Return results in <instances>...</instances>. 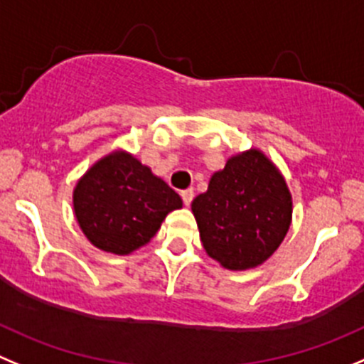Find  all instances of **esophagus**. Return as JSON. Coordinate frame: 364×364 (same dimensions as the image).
I'll use <instances>...</instances> for the list:
<instances>
[{"label":"esophagus","mask_w":364,"mask_h":364,"mask_svg":"<svg viewBox=\"0 0 364 364\" xmlns=\"http://www.w3.org/2000/svg\"><path fill=\"white\" fill-rule=\"evenodd\" d=\"M180 196H182V200H184L186 205H189V203L193 202V198H195V191H193V189H186V191L180 193Z\"/></svg>","instance_id":"esophagus-1"}]
</instances>
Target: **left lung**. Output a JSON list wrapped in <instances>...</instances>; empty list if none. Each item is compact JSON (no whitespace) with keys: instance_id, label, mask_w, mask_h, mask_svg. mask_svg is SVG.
<instances>
[{"instance_id":"obj_1","label":"left lung","mask_w":364,"mask_h":364,"mask_svg":"<svg viewBox=\"0 0 364 364\" xmlns=\"http://www.w3.org/2000/svg\"><path fill=\"white\" fill-rule=\"evenodd\" d=\"M207 255L232 272L262 264L289 230L293 198L282 173L257 148L232 155L191 203Z\"/></svg>"}]
</instances>
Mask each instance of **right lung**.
<instances>
[{
	"label": "right lung",
	"mask_w": 364,
	"mask_h": 364,
	"mask_svg": "<svg viewBox=\"0 0 364 364\" xmlns=\"http://www.w3.org/2000/svg\"><path fill=\"white\" fill-rule=\"evenodd\" d=\"M182 198L124 150L96 161L73 189V209L84 236L109 254L128 255L150 243Z\"/></svg>",
	"instance_id": "right-lung-1"
}]
</instances>
